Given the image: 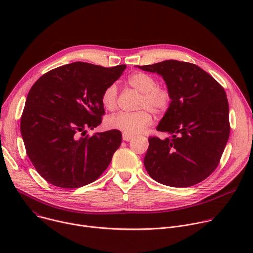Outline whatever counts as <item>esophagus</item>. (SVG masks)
<instances>
[{
    "instance_id": "1",
    "label": "esophagus",
    "mask_w": 253,
    "mask_h": 253,
    "mask_svg": "<svg viewBox=\"0 0 253 253\" xmlns=\"http://www.w3.org/2000/svg\"><path fill=\"white\" fill-rule=\"evenodd\" d=\"M132 135H129V134H126V133H123V140L124 141H130L132 139Z\"/></svg>"
}]
</instances>
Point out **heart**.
<instances>
[{
	"label": "heart",
	"instance_id": "heart-1",
	"mask_svg": "<svg viewBox=\"0 0 253 253\" xmlns=\"http://www.w3.org/2000/svg\"><path fill=\"white\" fill-rule=\"evenodd\" d=\"M128 84L141 93L138 107L146 109L137 112H119L111 115L107 118L106 126L129 135H135L152 123V116L149 110L154 114H163L168 110L172 96L167 87L157 85V79L144 72L132 74L128 78ZM117 99L118 88L116 84L107 86L101 96L103 106L110 111L116 108Z\"/></svg>",
	"mask_w": 253,
	"mask_h": 253
}]
</instances>
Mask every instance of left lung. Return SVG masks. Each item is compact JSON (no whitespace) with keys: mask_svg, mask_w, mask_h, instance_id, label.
<instances>
[{"mask_svg":"<svg viewBox=\"0 0 253 253\" xmlns=\"http://www.w3.org/2000/svg\"><path fill=\"white\" fill-rule=\"evenodd\" d=\"M139 69L162 76L172 101L157 126L171 137H149L144 166L157 182L189 187L217 167L228 141L229 106L223 87L200 67L166 60Z\"/></svg>","mask_w":253,"mask_h":253,"instance_id":"8db88e82","label":"left lung"}]
</instances>
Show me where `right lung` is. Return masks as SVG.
Instances as JSON below:
<instances>
[{"label":"right lung","mask_w":253,"mask_h":253,"mask_svg":"<svg viewBox=\"0 0 253 253\" xmlns=\"http://www.w3.org/2000/svg\"><path fill=\"white\" fill-rule=\"evenodd\" d=\"M125 69L75 62L49 71L32 86L21 134L32 164L46 181L62 188L82 187L110 164L121 145V132L84 135L101 124L102 93Z\"/></svg>","instance_id":"right-lung-1"}]
</instances>
